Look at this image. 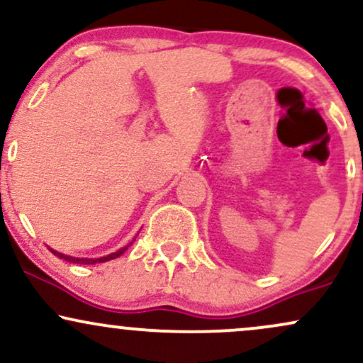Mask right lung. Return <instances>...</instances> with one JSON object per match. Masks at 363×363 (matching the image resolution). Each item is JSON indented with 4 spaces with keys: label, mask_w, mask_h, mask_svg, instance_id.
I'll return each mask as SVG.
<instances>
[{
    "label": "right lung",
    "mask_w": 363,
    "mask_h": 363,
    "mask_svg": "<svg viewBox=\"0 0 363 363\" xmlns=\"http://www.w3.org/2000/svg\"><path fill=\"white\" fill-rule=\"evenodd\" d=\"M135 240V239H133ZM133 242H129L128 245H124V247H121L119 251H116V252H112V254H109V256H104V257H97V259H86V257H73V256H66V254H61V252H56L54 251V249H49V251H51L54 256H57V257H61V259H65V261H68V262H77V264H95V262H106V261H111V259H116V257H119L121 254H123L124 251H126V249L129 247V245H131Z\"/></svg>",
    "instance_id": "1"
}]
</instances>
